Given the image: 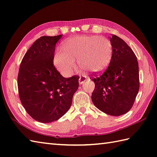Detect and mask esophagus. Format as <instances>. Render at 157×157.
<instances>
[{
    "label": "esophagus",
    "instance_id": "34e87169",
    "mask_svg": "<svg viewBox=\"0 0 157 157\" xmlns=\"http://www.w3.org/2000/svg\"><path fill=\"white\" fill-rule=\"evenodd\" d=\"M86 80V76H80V78H79V79H78V82H79V84L80 85H82V84L85 82V81Z\"/></svg>",
    "mask_w": 157,
    "mask_h": 157
}]
</instances>
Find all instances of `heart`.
I'll use <instances>...</instances> for the list:
<instances>
[{
    "label": "heart",
    "instance_id": "b5f03b06",
    "mask_svg": "<svg viewBox=\"0 0 157 157\" xmlns=\"http://www.w3.org/2000/svg\"><path fill=\"white\" fill-rule=\"evenodd\" d=\"M55 55L54 63L61 73L70 76L77 61L79 68L97 73L108 67L113 56V44L107 38L99 36H80L64 40Z\"/></svg>",
    "mask_w": 157,
    "mask_h": 157
}]
</instances>
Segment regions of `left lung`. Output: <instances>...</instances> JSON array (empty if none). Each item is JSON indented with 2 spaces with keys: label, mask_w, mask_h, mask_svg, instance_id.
<instances>
[{
  "label": "left lung",
  "mask_w": 157,
  "mask_h": 157,
  "mask_svg": "<svg viewBox=\"0 0 157 157\" xmlns=\"http://www.w3.org/2000/svg\"><path fill=\"white\" fill-rule=\"evenodd\" d=\"M113 51L104 73L94 77L92 101L102 112L121 116L128 112L139 90V64L131 47L113 34L110 39Z\"/></svg>",
  "instance_id": "left-lung-1"
}]
</instances>
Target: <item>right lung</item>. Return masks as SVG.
<instances>
[{"label": "right lung", "mask_w": 157, "mask_h": 157, "mask_svg": "<svg viewBox=\"0 0 157 157\" xmlns=\"http://www.w3.org/2000/svg\"><path fill=\"white\" fill-rule=\"evenodd\" d=\"M62 36L37 39L19 68L20 100L29 115L40 123H52L62 117L70 109L78 88V76L64 78L53 64L56 44Z\"/></svg>", "instance_id": "add662e5"}]
</instances>
